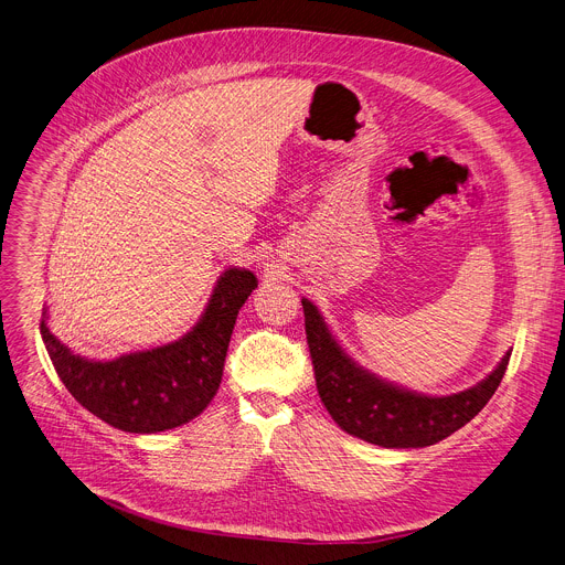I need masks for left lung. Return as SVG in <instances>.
Returning <instances> with one entry per match:
<instances>
[{"label":"left lung","mask_w":565,"mask_h":565,"mask_svg":"<svg viewBox=\"0 0 565 565\" xmlns=\"http://www.w3.org/2000/svg\"><path fill=\"white\" fill-rule=\"evenodd\" d=\"M318 394L333 422L349 435L383 448L433 446L467 426L498 390L509 351L478 385L450 396H426L396 387L355 365L335 342L318 306L301 299Z\"/></svg>","instance_id":"left-lung-1"}]
</instances>
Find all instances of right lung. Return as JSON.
I'll list each match as a JSON object with an SVG mask.
<instances>
[{"label": "right lung", "instance_id": "1", "mask_svg": "<svg viewBox=\"0 0 565 565\" xmlns=\"http://www.w3.org/2000/svg\"><path fill=\"white\" fill-rule=\"evenodd\" d=\"M254 288L249 270H225L184 338L106 363L70 351L44 320L40 333L61 381L92 415L124 433H162L198 417L218 392L236 316Z\"/></svg>", "mask_w": 565, "mask_h": 565}]
</instances>
